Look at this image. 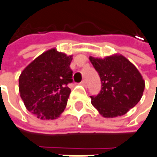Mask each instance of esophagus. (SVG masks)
Masks as SVG:
<instances>
[{
	"mask_svg": "<svg viewBox=\"0 0 157 157\" xmlns=\"http://www.w3.org/2000/svg\"><path fill=\"white\" fill-rule=\"evenodd\" d=\"M81 85H84L85 87H86V86H87V81L85 80H85H83L82 82H81Z\"/></svg>",
	"mask_w": 157,
	"mask_h": 157,
	"instance_id": "1",
	"label": "esophagus"
}]
</instances>
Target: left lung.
Wrapping results in <instances>:
<instances>
[{"label": "left lung", "mask_w": 157, "mask_h": 157, "mask_svg": "<svg viewBox=\"0 0 157 157\" xmlns=\"http://www.w3.org/2000/svg\"><path fill=\"white\" fill-rule=\"evenodd\" d=\"M101 82L100 93L91 97V104L102 117L126 114L140 101L145 83L137 67L125 56L114 54L105 58L90 56Z\"/></svg>", "instance_id": "obj_1"}]
</instances>
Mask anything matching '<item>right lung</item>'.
<instances>
[{
    "instance_id": "right-lung-1",
    "label": "right lung",
    "mask_w": 157,
    "mask_h": 157,
    "mask_svg": "<svg viewBox=\"0 0 157 157\" xmlns=\"http://www.w3.org/2000/svg\"><path fill=\"white\" fill-rule=\"evenodd\" d=\"M72 56L56 48L32 60L19 78V90L26 109L41 120L60 117L67 103L72 82Z\"/></svg>"
}]
</instances>
